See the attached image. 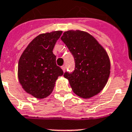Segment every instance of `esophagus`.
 Returning <instances> with one entry per match:
<instances>
[{
    "label": "esophagus",
    "instance_id": "1",
    "mask_svg": "<svg viewBox=\"0 0 132 132\" xmlns=\"http://www.w3.org/2000/svg\"><path fill=\"white\" fill-rule=\"evenodd\" d=\"M62 70L64 71V72H65V70H66V66H62Z\"/></svg>",
    "mask_w": 132,
    "mask_h": 132
}]
</instances>
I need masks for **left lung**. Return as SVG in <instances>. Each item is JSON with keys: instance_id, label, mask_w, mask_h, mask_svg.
<instances>
[{"instance_id": "1", "label": "left lung", "mask_w": 132, "mask_h": 132, "mask_svg": "<svg viewBox=\"0 0 132 132\" xmlns=\"http://www.w3.org/2000/svg\"><path fill=\"white\" fill-rule=\"evenodd\" d=\"M61 40L74 57L75 68L66 72L72 91L81 98H88L103 90L110 73L108 55L97 40L79 30L65 31Z\"/></svg>"}]
</instances>
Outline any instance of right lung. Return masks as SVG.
Returning <instances> with one entry per match:
<instances>
[{
    "label": "right lung",
    "instance_id": "right-lung-1",
    "mask_svg": "<svg viewBox=\"0 0 132 132\" xmlns=\"http://www.w3.org/2000/svg\"><path fill=\"white\" fill-rule=\"evenodd\" d=\"M62 31L40 34L22 54L18 62V76L22 88L37 98L51 94L58 77L64 74L56 64L53 50Z\"/></svg>",
    "mask_w": 132,
    "mask_h": 132
}]
</instances>
